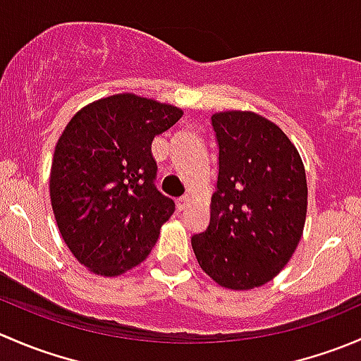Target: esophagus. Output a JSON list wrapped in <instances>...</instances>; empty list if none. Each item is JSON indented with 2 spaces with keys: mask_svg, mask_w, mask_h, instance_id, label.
I'll return each instance as SVG.
<instances>
[{
  "mask_svg": "<svg viewBox=\"0 0 361 361\" xmlns=\"http://www.w3.org/2000/svg\"><path fill=\"white\" fill-rule=\"evenodd\" d=\"M188 204H190V197H188V195H183V197H180L176 201V206H178V209H180V211L187 209Z\"/></svg>",
  "mask_w": 361,
  "mask_h": 361,
  "instance_id": "34e87169",
  "label": "esophagus"
}]
</instances>
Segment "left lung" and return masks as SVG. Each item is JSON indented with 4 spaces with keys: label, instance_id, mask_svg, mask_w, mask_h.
I'll use <instances>...</instances> for the list:
<instances>
[{
    "label": "left lung",
    "instance_id": "8db88e82",
    "mask_svg": "<svg viewBox=\"0 0 361 361\" xmlns=\"http://www.w3.org/2000/svg\"><path fill=\"white\" fill-rule=\"evenodd\" d=\"M218 181L207 228L192 238L199 265L228 290L265 285L288 264L307 214V180L290 137L253 111L211 116Z\"/></svg>",
    "mask_w": 361,
    "mask_h": 361
}]
</instances>
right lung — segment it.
I'll list each match as a JSON object with an SVG mask.
<instances>
[{"label": "right lung", "instance_id": "1", "mask_svg": "<svg viewBox=\"0 0 361 361\" xmlns=\"http://www.w3.org/2000/svg\"><path fill=\"white\" fill-rule=\"evenodd\" d=\"M183 110L136 94L87 104L68 122L50 169V201L76 260L104 278L140 265L174 201L155 188L152 141Z\"/></svg>", "mask_w": 361, "mask_h": 361}]
</instances>
